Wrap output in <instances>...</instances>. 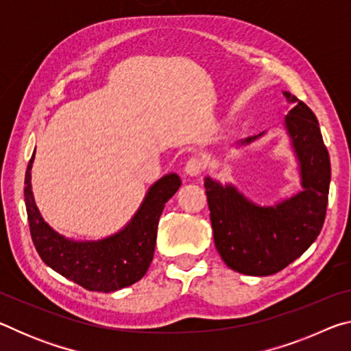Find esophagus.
<instances>
[{"instance_id": "34e87169", "label": "esophagus", "mask_w": 351, "mask_h": 351, "mask_svg": "<svg viewBox=\"0 0 351 351\" xmlns=\"http://www.w3.org/2000/svg\"><path fill=\"white\" fill-rule=\"evenodd\" d=\"M186 173L190 176H198L204 170V161L199 158H190L186 164Z\"/></svg>"}]
</instances>
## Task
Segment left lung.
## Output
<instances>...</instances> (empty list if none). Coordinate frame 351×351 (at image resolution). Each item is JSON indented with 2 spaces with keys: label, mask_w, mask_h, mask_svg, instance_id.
<instances>
[{
  "label": "left lung",
  "mask_w": 351,
  "mask_h": 351,
  "mask_svg": "<svg viewBox=\"0 0 351 351\" xmlns=\"http://www.w3.org/2000/svg\"><path fill=\"white\" fill-rule=\"evenodd\" d=\"M294 108L285 128L299 161L302 190L276 206H258L232 184L204 180L213 240L230 269L246 276H271L299 258L324 226L331 167L319 122L308 106L283 91ZM265 134L249 136L237 144L247 145Z\"/></svg>",
  "instance_id": "8db88e82"
}]
</instances>
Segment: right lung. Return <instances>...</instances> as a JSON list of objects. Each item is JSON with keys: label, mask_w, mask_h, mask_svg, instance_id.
<instances>
[{"label": "right lung", "mask_w": 351, "mask_h": 351, "mask_svg": "<svg viewBox=\"0 0 351 351\" xmlns=\"http://www.w3.org/2000/svg\"><path fill=\"white\" fill-rule=\"evenodd\" d=\"M34 158L35 152L26 170L25 203L32 241L41 260L88 291L111 293L141 280L153 260L159 217L180 189V176L169 173L154 182L134 217L114 235L96 241H75L56 232L41 217L31 184Z\"/></svg>", "instance_id": "1"}]
</instances>
